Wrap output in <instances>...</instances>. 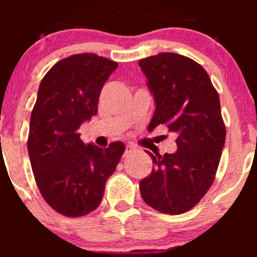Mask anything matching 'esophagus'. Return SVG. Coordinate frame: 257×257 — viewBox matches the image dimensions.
<instances>
[{
  "label": "esophagus",
  "instance_id": "obj_1",
  "mask_svg": "<svg viewBox=\"0 0 257 257\" xmlns=\"http://www.w3.org/2000/svg\"><path fill=\"white\" fill-rule=\"evenodd\" d=\"M135 152V147L133 145H126L125 146V152H124V157H126V156H129L131 153Z\"/></svg>",
  "mask_w": 257,
  "mask_h": 257
}]
</instances>
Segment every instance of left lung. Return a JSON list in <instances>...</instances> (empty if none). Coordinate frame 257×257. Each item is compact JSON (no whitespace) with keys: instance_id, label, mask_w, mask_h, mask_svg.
Instances as JSON below:
<instances>
[{"instance_id":"obj_1","label":"left lung","mask_w":257,"mask_h":257,"mask_svg":"<svg viewBox=\"0 0 257 257\" xmlns=\"http://www.w3.org/2000/svg\"><path fill=\"white\" fill-rule=\"evenodd\" d=\"M156 110L149 131L166 124L178 150L151 156V174L140 181L146 204L163 214L192 209L213 185L226 140L219 94L202 65L176 53L141 59Z\"/></svg>"}]
</instances>
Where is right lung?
Instances as JSON below:
<instances>
[{
    "label": "right lung",
    "mask_w": 257,
    "mask_h": 257,
    "mask_svg": "<svg viewBox=\"0 0 257 257\" xmlns=\"http://www.w3.org/2000/svg\"><path fill=\"white\" fill-rule=\"evenodd\" d=\"M117 66L93 53L75 54L53 65L38 88L29 157L44 200L64 216H83L98 208L125 150L119 141L107 149L85 145L78 133L98 113L100 93Z\"/></svg>",
    "instance_id": "1"
}]
</instances>
